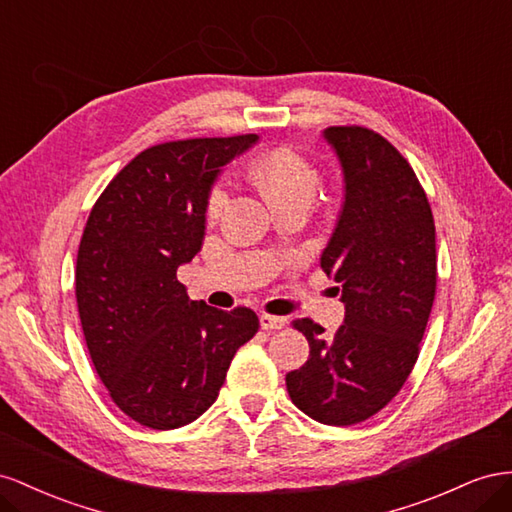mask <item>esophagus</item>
Masks as SVG:
<instances>
[{"label": "esophagus", "mask_w": 512, "mask_h": 512, "mask_svg": "<svg viewBox=\"0 0 512 512\" xmlns=\"http://www.w3.org/2000/svg\"><path fill=\"white\" fill-rule=\"evenodd\" d=\"M259 324H261V328H264V330H281L287 324V319L279 317V315L261 313L259 315Z\"/></svg>", "instance_id": "esophagus-1"}]
</instances>
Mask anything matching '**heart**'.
I'll use <instances>...</instances> for the list:
<instances>
[{
    "instance_id": "obj_1",
    "label": "heart",
    "mask_w": 512,
    "mask_h": 512,
    "mask_svg": "<svg viewBox=\"0 0 512 512\" xmlns=\"http://www.w3.org/2000/svg\"><path fill=\"white\" fill-rule=\"evenodd\" d=\"M251 178L264 197L272 203V208L287 201L311 203L319 184V173L309 158H304L298 150L281 145L266 154H261L253 167ZM227 206V191L218 182L210 188L206 199V216L218 218Z\"/></svg>"
}]
</instances>
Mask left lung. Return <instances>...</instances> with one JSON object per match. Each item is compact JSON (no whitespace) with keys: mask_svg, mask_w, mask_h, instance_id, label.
<instances>
[{"mask_svg":"<svg viewBox=\"0 0 512 512\" xmlns=\"http://www.w3.org/2000/svg\"><path fill=\"white\" fill-rule=\"evenodd\" d=\"M324 139L341 163L345 201L321 270L341 285L345 319L334 334L309 317L294 321L311 352L285 382L306 416L347 427L397 397L418 360L437 283L435 223L390 141L362 126H330Z\"/></svg>","mask_w":512,"mask_h":512,"instance_id":"8db88e82","label":"left lung"}]
</instances>
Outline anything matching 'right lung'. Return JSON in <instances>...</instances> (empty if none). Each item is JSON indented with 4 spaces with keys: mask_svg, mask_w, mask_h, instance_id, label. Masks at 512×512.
Masks as SVG:
<instances>
[{
    "mask_svg": "<svg viewBox=\"0 0 512 512\" xmlns=\"http://www.w3.org/2000/svg\"><path fill=\"white\" fill-rule=\"evenodd\" d=\"M257 135L184 139L137 154L102 191L77 255V306L94 369L113 403L169 431L216 401L255 311H218L178 281L206 236V199Z\"/></svg>",
    "mask_w": 512,
    "mask_h": 512,
    "instance_id": "right-lung-1",
    "label": "right lung"
}]
</instances>
